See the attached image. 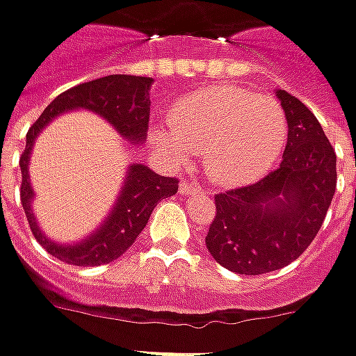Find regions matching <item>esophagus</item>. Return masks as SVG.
<instances>
[{
	"mask_svg": "<svg viewBox=\"0 0 356 356\" xmlns=\"http://www.w3.org/2000/svg\"><path fill=\"white\" fill-rule=\"evenodd\" d=\"M179 193H181L183 197H187V195H195V193H197V189H195L193 185H189L187 181H183V183L179 185Z\"/></svg>",
	"mask_w": 356,
	"mask_h": 356,
	"instance_id": "obj_1",
	"label": "esophagus"
}]
</instances>
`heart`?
<instances>
[{"label": "heart", "mask_w": 356, "mask_h": 356, "mask_svg": "<svg viewBox=\"0 0 356 356\" xmlns=\"http://www.w3.org/2000/svg\"><path fill=\"white\" fill-rule=\"evenodd\" d=\"M169 128H152L149 138L175 163L201 155L216 187H240L260 179L282 155L288 122L272 96L240 86H211L173 104Z\"/></svg>", "instance_id": "heart-1"}]
</instances>
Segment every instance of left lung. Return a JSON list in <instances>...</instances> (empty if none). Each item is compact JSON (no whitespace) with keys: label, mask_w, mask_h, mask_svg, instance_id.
Listing matches in <instances>:
<instances>
[{"label":"left lung","mask_w":356,"mask_h":356,"mask_svg":"<svg viewBox=\"0 0 356 356\" xmlns=\"http://www.w3.org/2000/svg\"><path fill=\"white\" fill-rule=\"evenodd\" d=\"M288 143L276 171L254 185L218 193L207 248L220 266L260 276L298 260L317 236L337 187V157L312 110L276 90Z\"/></svg>","instance_id":"obj_1"}]
</instances>
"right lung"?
Here are the masks:
<instances>
[{
    "instance_id": "obj_1",
    "label": "right lung",
    "mask_w": 356,
    "mask_h": 356,
    "mask_svg": "<svg viewBox=\"0 0 356 356\" xmlns=\"http://www.w3.org/2000/svg\"><path fill=\"white\" fill-rule=\"evenodd\" d=\"M154 80L149 76L131 74H110L98 80L82 82L60 96H56L44 108L39 120L27 131L25 152L21 155V204L27 215L29 227L37 242L51 256L72 266H100L114 262L136 242L138 234L145 228L155 204L175 195L179 181L173 177H161L147 165L131 163L124 179V185L118 193L112 211L106 215L100 227L80 242H55L44 234L37 218L33 215L35 193L29 179L31 149L37 136L43 131L56 116L70 110H90L118 134L134 145H141L149 124V88Z\"/></svg>"
}]
</instances>
